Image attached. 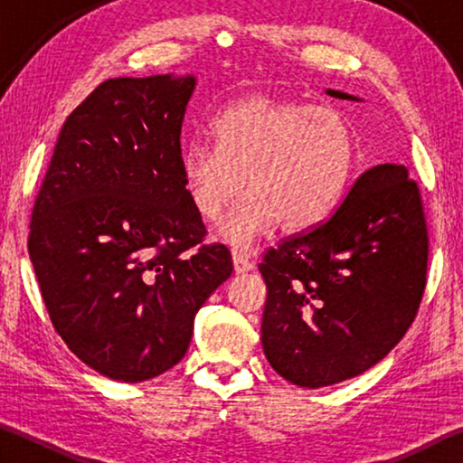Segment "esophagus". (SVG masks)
Masks as SVG:
<instances>
[{
	"instance_id": "esophagus-1",
	"label": "esophagus",
	"mask_w": 463,
	"mask_h": 463,
	"mask_svg": "<svg viewBox=\"0 0 463 463\" xmlns=\"http://www.w3.org/2000/svg\"><path fill=\"white\" fill-rule=\"evenodd\" d=\"M232 263H234V271L237 273H245L255 268V261L250 260V253L245 249H234L232 250Z\"/></svg>"
}]
</instances>
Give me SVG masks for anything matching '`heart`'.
Listing matches in <instances>:
<instances>
[{
    "instance_id": "1",
    "label": "heart",
    "mask_w": 463,
    "mask_h": 463,
    "mask_svg": "<svg viewBox=\"0 0 463 463\" xmlns=\"http://www.w3.org/2000/svg\"><path fill=\"white\" fill-rule=\"evenodd\" d=\"M214 145L194 140L182 155L192 206L216 221L242 194L249 198L221 224L232 245L279 226L286 232L323 222L341 202L355 167V135L331 108L253 93L213 122Z\"/></svg>"
}]
</instances>
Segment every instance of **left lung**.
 I'll return each instance as SVG.
<instances>
[{
    "instance_id": "1",
    "label": "left lung",
    "mask_w": 463,
    "mask_h": 463,
    "mask_svg": "<svg viewBox=\"0 0 463 463\" xmlns=\"http://www.w3.org/2000/svg\"><path fill=\"white\" fill-rule=\"evenodd\" d=\"M427 260L425 213L409 169H367L325 222L263 255L261 343L273 370L302 388L370 370L417 317Z\"/></svg>"
}]
</instances>
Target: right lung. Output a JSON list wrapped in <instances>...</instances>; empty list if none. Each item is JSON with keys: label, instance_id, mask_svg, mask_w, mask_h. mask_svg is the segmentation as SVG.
Here are the masks:
<instances>
[{"label": "right lung", "instance_id": "right-lung-1", "mask_svg": "<svg viewBox=\"0 0 463 463\" xmlns=\"http://www.w3.org/2000/svg\"><path fill=\"white\" fill-rule=\"evenodd\" d=\"M195 77H116L59 132L36 195L28 253L51 323L109 380H151L182 362L194 318L231 278L182 177Z\"/></svg>", "mask_w": 463, "mask_h": 463}]
</instances>
